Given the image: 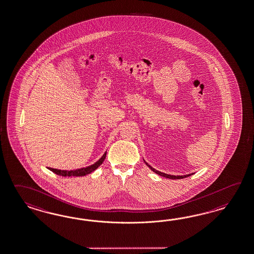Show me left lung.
<instances>
[{
    "instance_id": "obj_1",
    "label": "left lung",
    "mask_w": 254,
    "mask_h": 254,
    "mask_svg": "<svg viewBox=\"0 0 254 254\" xmlns=\"http://www.w3.org/2000/svg\"><path fill=\"white\" fill-rule=\"evenodd\" d=\"M145 162V161H144ZM145 164L149 167L151 170H153L155 173L156 174H158V175L161 176V177H165V178H168V179H171V180H180V179H184V178H186V177H188L189 175H184V176H174V175H169V174H166V173H163V172H160V171H157L155 169H153L151 166H150L149 164H147V163L145 162Z\"/></svg>"
}]
</instances>
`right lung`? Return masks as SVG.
Segmentation results:
<instances>
[{"label":"right lung","mask_w":254,"mask_h":254,"mask_svg":"<svg viewBox=\"0 0 254 254\" xmlns=\"http://www.w3.org/2000/svg\"><path fill=\"white\" fill-rule=\"evenodd\" d=\"M106 154H107V152L98 159L97 162L94 163L93 165L88 166L86 168L73 169V170H61V169H52V168H50V169L55 174L63 176V177H82V176L87 175V174H90L94 170L98 169V167L103 163L105 158H106Z\"/></svg>","instance_id":"1"}]
</instances>
